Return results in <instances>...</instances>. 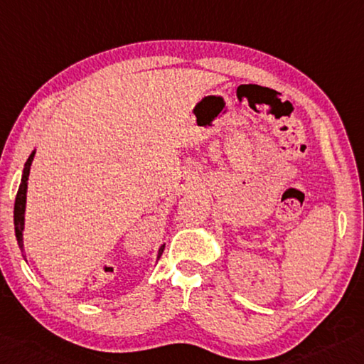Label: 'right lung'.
I'll return each instance as SVG.
<instances>
[{"label": "right lung", "instance_id": "add662e5", "mask_svg": "<svg viewBox=\"0 0 364 364\" xmlns=\"http://www.w3.org/2000/svg\"><path fill=\"white\" fill-rule=\"evenodd\" d=\"M36 150L30 153V156L27 161H25L23 166V172H22V178H21V186H18L17 190V196H16V203H14V230H16V238L18 247H21L23 252V228H25V206H27V188H28V176H30V168H31V161H33ZM164 251V245L159 246L158 250V259L161 257V254Z\"/></svg>", "mask_w": 364, "mask_h": 364}]
</instances>
